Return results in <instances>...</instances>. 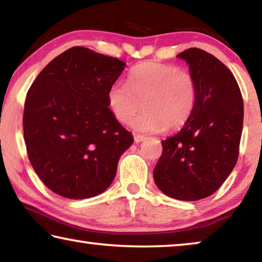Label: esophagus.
<instances>
[{"label":"esophagus","instance_id":"34e87169","mask_svg":"<svg viewBox=\"0 0 262 262\" xmlns=\"http://www.w3.org/2000/svg\"><path fill=\"white\" fill-rule=\"evenodd\" d=\"M143 140H146V136H143V135H139V134H135V135H134V141H135L136 143L142 142Z\"/></svg>","mask_w":262,"mask_h":262}]
</instances>
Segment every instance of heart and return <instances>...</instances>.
Segmentation results:
<instances>
[{"mask_svg":"<svg viewBox=\"0 0 262 262\" xmlns=\"http://www.w3.org/2000/svg\"><path fill=\"white\" fill-rule=\"evenodd\" d=\"M198 85L193 75L177 66L143 62L128 73V84L115 82L107 92V103L120 123L129 122L140 108L143 112L132 121L142 133L181 128L195 108Z\"/></svg>","mask_w":262,"mask_h":262,"instance_id":"b5f03b06","label":"heart"}]
</instances>
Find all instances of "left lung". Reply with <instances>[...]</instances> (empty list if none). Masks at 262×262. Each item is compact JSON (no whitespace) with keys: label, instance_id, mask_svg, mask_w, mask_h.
<instances>
[{"label":"left lung","instance_id":"1","mask_svg":"<svg viewBox=\"0 0 262 262\" xmlns=\"http://www.w3.org/2000/svg\"><path fill=\"white\" fill-rule=\"evenodd\" d=\"M178 57L196 82V103L182 129L161 141L153 177L168 196L196 201L216 192L236 165L244 101L235 77L212 54L189 48Z\"/></svg>","mask_w":262,"mask_h":262}]
</instances>
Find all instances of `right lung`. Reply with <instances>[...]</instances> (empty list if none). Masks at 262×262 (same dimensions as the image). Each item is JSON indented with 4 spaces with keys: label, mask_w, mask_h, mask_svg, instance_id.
Here are the masks:
<instances>
[{
    "label": "right lung",
    "mask_w": 262,
    "mask_h": 262,
    "mask_svg": "<svg viewBox=\"0 0 262 262\" xmlns=\"http://www.w3.org/2000/svg\"><path fill=\"white\" fill-rule=\"evenodd\" d=\"M123 61L73 47L50 61L27 93L23 134L29 161L50 190L68 199L104 192L132 133L113 116L109 87Z\"/></svg>",
    "instance_id": "right-lung-1"
}]
</instances>
